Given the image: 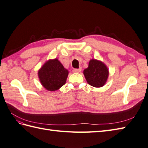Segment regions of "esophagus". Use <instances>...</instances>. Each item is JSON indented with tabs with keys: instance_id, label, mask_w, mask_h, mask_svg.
Instances as JSON below:
<instances>
[{
	"instance_id": "34e87169",
	"label": "esophagus",
	"mask_w": 148,
	"mask_h": 148,
	"mask_svg": "<svg viewBox=\"0 0 148 148\" xmlns=\"http://www.w3.org/2000/svg\"><path fill=\"white\" fill-rule=\"evenodd\" d=\"M81 70H82L81 68H79V69H73V73H80Z\"/></svg>"
}]
</instances>
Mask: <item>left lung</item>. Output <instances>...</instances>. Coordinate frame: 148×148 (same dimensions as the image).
<instances>
[{"label": "left lung", "mask_w": 148, "mask_h": 148, "mask_svg": "<svg viewBox=\"0 0 148 148\" xmlns=\"http://www.w3.org/2000/svg\"><path fill=\"white\" fill-rule=\"evenodd\" d=\"M83 73L89 85L95 88H101L108 80L109 70L103 62L91 59L89 62L88 67L84 70Z\"/></svg>", "instance_id": "left-lung-1"}]
</instances>
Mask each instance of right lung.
Here are the masks:
<instances>
[{
    "instance_id": "add662e5",
    "label": "right lung",
    "mask_w": 148,
    "mask_h": 148,
    "mask_svg": "<svg viewBox=\"0 0 148 148\" xmlns=\"http://www.w3.org/2000/svg\"><path fill=\"white\" fill-rule=\"evenodd\" d=\"M68 74L58 59L47 60L38 71L41 84L49 91H55L65 84Z\"/></svg>"
}]
</instances>
